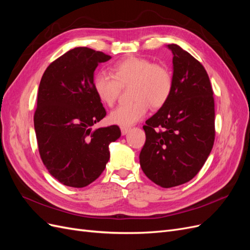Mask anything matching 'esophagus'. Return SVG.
I'll list each match as a JSON object with an SVG mask.
<instances>
[{
  "mask_svg": "<svg viewBox=\"0 0 250 250\" xmlns=\"http://www.w3.org/2000/svg\"><path fill=\"white\" fill-rule=\"evenodd\" d=\"M129 130H130V128H128V127H121V132H122L123 135L129 132Z\"/></svg>",
  "mask_w": 250,
  "mask_h": 250,
  "instance_id": "obj_1",
  "label": "esophagus"
}]
</instances>
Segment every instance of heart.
Wrapping results in <instances>:
<instances>
[{"label":"heart","mask_w":250,"mask_h":250,"mask_svg":"<svg viewBox=\"0 0 250 250\" xmlns=\"http://www.w3.org/2000/svg\"><path fill=\"white\" fill-rule=\"evenodd\" d=\"M131 86L132 103L113 109L109 115L112 124L129 127L145 117L149 107L161 108L168 102L173 90V76L167 66L153 63L145 57L130 56L120 60L111 67L110 74L98 72L93 78V87L100 101L112 106L121 89Z\"/></svg>","instance_id":"heart-1"}]
</instances>
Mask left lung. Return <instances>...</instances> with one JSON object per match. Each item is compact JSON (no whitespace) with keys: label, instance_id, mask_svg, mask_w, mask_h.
<instances>
[{"label":"left lung","instance_id":"obj_1","mask_svg":"<svg viewBox=\"0 0 250 250\" xmlns=\"http://www.w3.org/2000/svg\"><path fill=\"white\" fill-rule=\"evenodd\" d=\"M168 48L173 54V90L143 126L146 142L140 153L143 172L163 188L197 175L215 141L214 92L206 69L177 44Z\"/></svg>","mask_w":250,"mask_h":250}]
</instances>
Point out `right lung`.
Masks as SVG:
<instances>
[{
    "instance_id": "1",
    "label": "right lung",
    "mask_w": 250,
    "mask_h": 250,
    "mask_svg": "<svg viewBox=\"0 0 250 250\" xmlns=\"http://www.w3.org/2000/svg\"><path fill=\"white\" fill-rule=\"evenodd\" d=\"M111 57L78 47L44 71L37 95L34 129L42 161L64 186L84 188L104 171L108 145L121 137L117 125L92 129L106 111L93 87L98 64Z\"/></svg>"
}]
</instances>
